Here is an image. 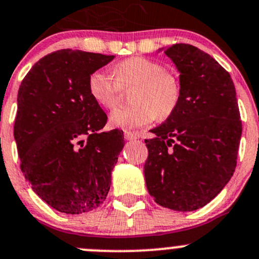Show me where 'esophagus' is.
<instances>
[{
	"label": "esophagus",
	"instance_id": "obj_1",
	"mask_svg": "<svg viewBox=\"0 0 259 259\" xmlns=\"http://www.w3.org/2000/svg\"><path fill=\"white\" fill-rule=\"evenodd\" d=\"M124 139L127 140V142H133V140H137L138 138H137V135L132 134V133L125 132V133H124Z\"/></svg>",
	"mask_w": 259,
	"mask_h": 259
}]
</instances>
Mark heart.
<instances>
[{
  "instance_id": "1",
  "label": "heart",
  "mask_w": 259,
  "mask_h": 259,
  "mask_svg": "<svg viewBox=\"0 0 259 259\" xmlns=\"http://www.w3.org/2000/svg\"><path fill=\"white\" fill-rule=\"evenodd\" d=\"M113 75L96 70L89 76L91 98L103 108L111 109L119 98L120 88L135 86L132 106L116 108L110 114V124L124 130L145 126L156 116L166 119L176 111L180 100L178 77L164 66L146 57H130L113 67Z\"/></svg>"
}]
</instances>
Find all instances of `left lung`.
I'll list each match as a JSON object with an SVG mask.
<instances>
[{
    "instance_id": "8db88e82",
    "label": "left lung",
    "mask_w": 259,
    "mask_h": 259,
    "mask_svg": "<svg viewBox=\"0 0 259 259\" xmlns=\"http://www.w3.org/2000/svg\"><path fill=\"white\" fill-rule=\"evenodd\" d=\"M179 72L176 111L145 140L146 188L159 205L178 211L204 207L232 178L242 121L231 75L188 44L159 49Z\"/></svg>"
}]
</instances>
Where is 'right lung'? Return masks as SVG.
Wrapping results in <instances>:
<instances>
[{
	"mask_svg": "<svg viewBox=\"0 0 259 259\" xmlns=\"http://www.w3.org/2000/svg\"><path fill=\"white\" fill-rule=\"evenodd\" d=\"M113 55L59 50L36 62L21 82L14 135L21 170L54 209L80 214L106 199L122 132H101L108 116L89 94V76Z\"/></svg>",
	"mask_w": 259,
	"mask_h": 259,
	"instance_id": "add662e5",
	"label": "right lung"
}]
</instances>
